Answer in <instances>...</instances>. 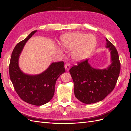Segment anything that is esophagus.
<instances>
[{
	"label": "esophagus",
	"instance_id": "obj_1",
	"mask_svg": "<svg viewBox=\"0 0 131 131\" xmlns=\"http://www.w3.org/2000/svg\"><path fill=\"white\" fill-rule=\"evenodd\" d=\"M64 67H65V68H66V69L67 70H69L70 69V64H69V63H66V64H65Z\"/></svg>",
	"mask_w": 131,
	"mask_h": 131
}]
</instances>
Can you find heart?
Here are the masks:
<instances>
[{
  "label": "heart",
  "instance_id": "1",
  "mask_svg": "<svg viewBox=\"0 0 131 131\" xmlns=\"http://www.w3.org/2000/svg\"><path fill=\"white\" fill-rule=\"evenodd\" d=\"M97 43L96 37L92 34L72 32L61 37V46L64 49L72 50V57L78 62L88 58L96 48Z\"/></svg>",
  "mask_w": 131,
  "mask_h": 131
}]
</instances>
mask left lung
<instances>
[{"label":"left lung","mask_w":131,"mask_h":131,"mask_svg":"<svg viewBox=\"0 0 131 131\" xmlns=\"http://www.w3.org/2000/svg\"><path fill=\"white\" fill-rule=\"evenodd\" d=\"M105 47L110 54V64L106 68H93L89 59L69 70L74 84V94L81 102L90 104L102 101L114 90L119 76L120 63L115 47L106 38Z\"/></svg>","instance_id":"1"}]
</instances>
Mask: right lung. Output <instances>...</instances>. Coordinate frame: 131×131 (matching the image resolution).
Listing matches in <instances>:
<instances>
[{
    "label": "right lung",
    "mask_w": 131,
    "mask_h": 131,
    "mask_svg": "<svg viewBox=\"0 0 131 131\" xmlns=\"http://www.w3.org/2000/svg\"><path fill=\"white\" fill-rule=\"evenodd\" d=\"M37 30L33 31L24 40L16 45L12 52L9 74L14 89L23 101L41 106L48 103L54 96L55 84L65 72L64 63H52L40 74L30 75L23 73L19 66V58L26 42Z\"/></svg>",
    "instance_id": "right-lung-1"
}]
</instances>
